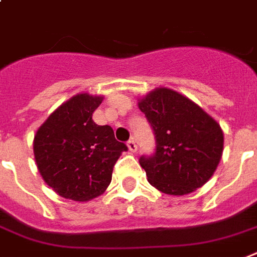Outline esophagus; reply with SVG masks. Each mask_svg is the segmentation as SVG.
<instances>
[{"instance_id":"obj_1","label":"esophagus","mask_w":257,"mask_h":257,"mask_svg":"<svg viewBox=\"0 0 257 257\" xmlns=\"http://www.w3.org/2000/svg\"><path fill=\"white\" fill-rule=\"evenodd\" d=\"M126 146H128V148H129V151H131V152H136V151H137V144H136V142L133 140V139H131V140L126 143Z\"/></svg>"}]
</instances>
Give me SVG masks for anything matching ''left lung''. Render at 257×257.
I'll return each instance as SVG.
<instances>
[{
    "label": "left lung",
    "mask_w": 257,
    "mask_h": 257,
    "mask_svg": "<svg viewBox=\"0 0 257 257\" xmlns=\"http://www.w3.org/2000/svg\"><path fill=\"white\" fill-rule=\"evenodd\" d=\"M154 129V155L140 158L148 182L170 195L202 187L218 166L224 133L217 121L189 98L159 87L139 102Z\"/></svg>",
    "instance_id": "1"
}]
</instances>
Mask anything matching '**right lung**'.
I'll list each match as a JSON object with an SVG mask.
<instances>
[{
	"instance_id": "1",
	"label": "right lung",
	"mask_w": 257,
	"mask_h": 257,
	"mask_svg": "<svg viewBox=\"0 0 257 257\" xmlns=\"http://www.w3.org/2000/svg\"><path fill=\"white\" fill-rule=\"evenodd\" d=\"M102 97L76 94L37 129L33 154L40 175L63 198L86 202L106 190L120 155L128 150L109 125H97L93 113Z\"/></svg>"
}]
</instances>
